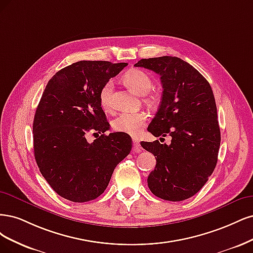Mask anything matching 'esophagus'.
<instances>
[{
  "instance_id": "34e87169",
  "label": "esophagus",
  "mask_w": 253,
  "mask_h": 253,
  "mask_svg": "<svg viewBox=\"0 0 253 253\" xmlns=\"http://www.w3.org/2000/svg\"><path fill=\"white\" fill-rule=\"evenodd\" d=\"M132 145H133V151H134V152L138 153V152L142 151L140 142H138L137 138H132Z\"/></svg>"
}]
</instances>
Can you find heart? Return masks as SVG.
<instances>
[{
	"instance_id": "1",
	"label": "heart",
	"mask_w": 253,
	"mask_h": 253,
	"mask_svg": "<svg viewBox=\"0 0 253 253\" xmlns=\"http://www.w3.org/2000/svg\"><path fill=\"white\" fill-rule=\"evenodd\" d=\"M125 84L133 90L136 94H147L153 86L151 77L143 70L133 69L128 71L124 76ZM112 82L108 81L105 83L100 90L99 99L104 109H109L111 105ZM145 102L149 105L157 103V97L149 95L145 99ZM147 121V116L144 112H123L112 121V127L116 131L124 132L130 135H137L142 131L143 127Z\"/></svg>"
}]
</instances>
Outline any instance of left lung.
<instances>
[{
    "mask_svg": "<svg viewBox=\"0 0 253 253\" xmlns=\"http://www.w3.org/2000/svg\"><path fill=\"white\" fill-rule=\"evenodd\" d=\"M134 66L160 75L162 101L148 131L171 136L169 145L158 140L141 143L157 157L147 178L149 189L166 201L189 199L206 184L217 162L221 131L212 89L197 69L176 56L142 59Z\"/></svg>",
    "mask_w": 253,
    "mask_h": 253,
    "instance_id": "1",
    "label": "left lung"
}]
</instances>
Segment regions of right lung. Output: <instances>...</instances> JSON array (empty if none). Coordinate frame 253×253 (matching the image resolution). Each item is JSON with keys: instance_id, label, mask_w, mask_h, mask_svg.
I'll return each instance as SVG.
<instances>
[{"instance_id": "right-lung-1", "label": "right lung", "mask_w": 253, "mask_h": 253, "mask_svg": "<svg viewBox=\"0 0 253 253\" xmlns=\"http://www.w3.org/2000/svg\"><path fill=\"white\" fill-rule=\"evenodd\" d=\"M127 63L80 61L49 80L36 110L35 158L41 173L60 197L76 203L96 199L109 184L113 170L131 150L124 132L109 129L99 94ZM89 132L101 133L92 143Z\"/></svg>"}]
</instances>
